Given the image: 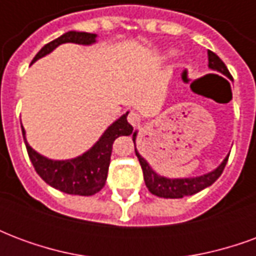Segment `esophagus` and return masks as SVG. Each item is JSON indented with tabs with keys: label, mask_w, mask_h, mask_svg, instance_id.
Returning <instances> with one entry per match:
<instances>
[{
	"label": "esophagus",
	"mask_w": 256,
	"mask_h": 256,
	"mask_svg": "<svg viewBox=\"0 0 256 256\" xmlns=\"http://www.w3.org/2000/svg\"><path fill=\"white\" fill-rule=\"evenodd\" d=\"M128 123H130V124L133 126V128H136V126H138L140 122H141V116H140L138 112L133 111V112H130V114H128Z\"/></svg>",
	"instance_id": "34e87169"
}]
</instances>
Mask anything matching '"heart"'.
I'll return each instance as SVG.
<instances>
[{"instance_id": "obj_1", "label": "heart", "mask_w": 256, "mask_h": 256, "mask_svg": "<svg viewBox=\"0 0 256 256\" xmlns=\"http://www.w3.org/2000/svg\"><path fill=\"white\" fill-rule=\"evenodd\" d=\"M170 53H172V52H170Z\"/></svg>"}]
</instances>
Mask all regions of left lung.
<instances>
[{
  "label": "left lung",
  "mask_w": 256,
  "mask_h": 256,
  "mask_svg": "<svg viewBox=\"0 0 256 256\" xmlns=\"http://www.w3.org/2000/svg\"><path fill=\"white\" fill-rule=\"evenodd\" d=\"M208 67L232 79L230 72H229L225 63L211 50H208ZM136 137H137V132H133L134 148H136ZM136 155L138 158L140 164H141V168L144 172V181L148 190L152 194L164 198H185V196H190V194H194V193L203 190L204 188H207L210 185H212L222 174L226 166L228 158H229V156H226L224 162L215 170L207 172L204 176L192 178H167L162 177L155 170H152V167L148 164V162L140 155L137 148H136Z\"/></svg>",
  "instance_id": "left-lung-1"
}]
</instances>
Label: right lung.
<instances>
[{"mask_svg":"<svg viewBox=\"0 0 256 256\" xmlns=\"http://www.w3.org/2000/svg\"><path fill=\"white\" fill-rule=\"evenodd\" d=\"M96 38L97 36L90 32L68 31L42 48L36 54V58H32L31 64L36 63L38 58L49 54L62 44L72 42L79 45H92L96 42ZM128 112L123 114L122 116L112 123L89 150L68 160H52L32 150L26 140V132L22 126L26 148L38 176L48 185L68 194L92 196L100 192L106 185L114 141L119 136H128L133 133V126L128 122Z\"/></svg>","mask_w":256,"mask_h":256,"instance_id":"obj_1","label":"right lung"}]
</instances>
